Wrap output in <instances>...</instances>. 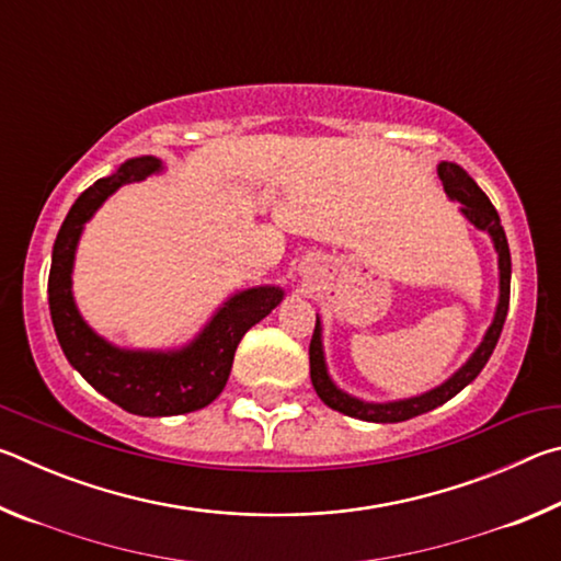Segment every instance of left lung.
Instances as JSON below:
<instances>
[{
	"label": "left lung",
	"instance_id": "obj_1",
	"mask_svg": "<svg viewBox=\"0 0 561 561\" xmlns=\"http://www.w3.org/2000/svg\"><path fill=\"white\" fill-rule=\"evenodd\" d=\"M438 178L443 183L445 195L450 197L453 203H460V213L465 220L478 227V230L488 232L492 247L497 252V270H500V297L495 307V317H492V324L488 327L485 336H482L480 346L472 351L470 358L455 371L450 378H445L440 386L431 388L421 396L411 398H398V401H386V403H374L364 401V398H356L334 383V378L329 376L327 368V356H324V336H321V321L317 314V329L314 336H311L309 344V368H311V386H314L317 396L324 401L329 408L344 413L348 417H358V421L368 423H401L408 417L423 415L433 411V408L443 405L450 401L453 396H458L465 386L472 383L478 374L485 368L488 358L497 346V339L502 334V327H505L507 309H510V277H512V260H510V247L505 230L500 225V215L495 207H492L490 197L482 193L480 185L465 173L458 163H450V160H440L438 163Z\"/></svg>",
	"mask_w": 561,
	"mask_h": 561
}]
</instances>
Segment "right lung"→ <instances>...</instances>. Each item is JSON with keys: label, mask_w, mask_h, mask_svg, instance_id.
Instances as JSON below:
<instances>
[{"label": "right lung", "mask_w": 561, "mask_h": 561, "mask_svg": "<svg viewBox=\"0 0 561 561\" xmlns=\"http://www.w3.org/2000/svg\"><path fill=\"white\" fill-rule=\"evenodd\" d=\"M158 173L163 160L140 156L83 190L56 234L49 272V311L64 356L101 396L146 417L210 405L230 378L237 344L284 299V289L274 284L234 291L195 339L178 348H123L93 331L76 307L71 279L83 227L118 187Z\"/></svg>", "instance_id": "obj_1"}]
</instances>
